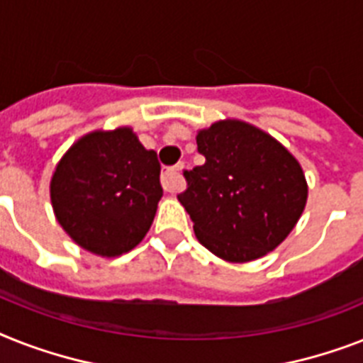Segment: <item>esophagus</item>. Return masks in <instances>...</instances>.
Listing matches in <instances>:
<instances>
[{
	"instance_id": "esophagus-1",
	"label": "esophagus",
	"mask_w": 363,
	"mask_h": 363,
	"mask_svg": "<svg viewBox=\"0 0 363 363\" xmlns=\"http://www.w3.org/2000/svg\"><path fill=\"white\" fill-rule=\"evenodd\" d=\"M184 167V164H177L175 167H169L166 172L162 173V186L164 190L169 191V194H175L179 188H181V169Z\"/></svg>"
}]
</instances>
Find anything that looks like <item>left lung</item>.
I'll use <instances>...</instances> for the list:
<instances>
[{
  "instance_id": "obj_1",
  "label": "left lung",
  "mask_w": 363,
  "mask_h": 363,
  "mask_svg": "<svg viewBox=\"0 0 363 363\" xmlns=\"http://www.w3.org/2000/svg\"><path fill=\"white\" fill-rule=\"evenodd\" d=\"M196 140L205 164L184 172L188 186L179 201L197 240L229 263H248L278 248L308 199L298 160L244 121H218Z\"/></svg>"
}]
</instances>
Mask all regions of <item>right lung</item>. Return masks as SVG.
<instances>
[{"label":"right lung","mask_w":363,"mask_h":363,"mask_svg":"<svg viewBox=\"0 0 363 363\" xmlns=\"http://www.w3.org/2000/svg\"><path fill=\"white\" fill-rule=\"evenodd\" d=\"M162 197L160 164L128 126L84 135L59 160L50 199L84 250L117 257L143 240Z\"/></svg>","instance_id":"right-lung-1"}]
</instances>
